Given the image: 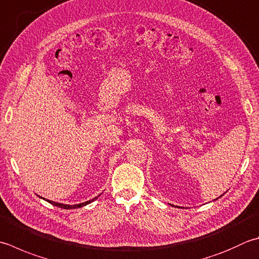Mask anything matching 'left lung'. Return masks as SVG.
I'll list each match as a JSON object with an SVG mask.
<instances>
[{"label":"left lung","instance_id":"obj_1","mask_svg":"<svg viewBox=\"0 0 259 259\" xmlns=\"http://www.w3.org/2000/svg\"><path fill=\"white\" fill-rule=\"evenodd\" d=\"M224 194H225V193H224ZM224 194H222V195H224ZM222 195H221V196H222ZM219 197H220V196H219ZM219 197H217V199H215V200H218V199H219ZM215 200H214V201H215Z\"/></svg>","mask_w":259,"mask_h":259}]
</instances>
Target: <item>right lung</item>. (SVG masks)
Listing matches in <instances>:
<instances>
[{
	"instance_id": "obj_1",
	"label": "right lung",
	"mask_w": 259,
	"mask_h": 259,
	"mask_svg": "<svg viewBox=\"0 0 259 259\" xmlns=\"http://www.w3.org/2000/svg\"><path fill=\"white\" fill-rule=\"evenodd\" d=\"M102 194V193H101ZM101 194H99L98 196H95V197H93L92 200H90V201H86V202H84V203H78V204H73V205H70V204H63V203H58V202H54V201H50V200H47V199H45V197H41V196H39V197H41V199H44L45 201H47V202H49L50 204H53V205H55V206H58V207H62V209H66V210H70V209H78V207H82V206H85V205H88V204H90V203H92L93 201H95L96 199H98V197L101 195Z\"/></svg>"
}]
</instances>
